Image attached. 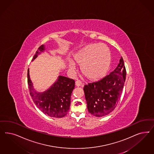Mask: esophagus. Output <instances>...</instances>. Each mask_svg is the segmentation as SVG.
<instances>
[{
  "label": "esophagus",
  "instance_id": "34e87169",
  "mask_svg": "<svg viewBox=\"0 0 154 154\" xmlns=\"http://www.w3.org/2000/svg\"><path fill=\"white\" fill-rule=\"evenodd\" d=\"M82 85H83L82 82L81 80H76V81L75 82V85H76L77 87H80V86Z\"/></svg>",
  "mask_w": 154,
  "mask_h": 154
}]
</instances>
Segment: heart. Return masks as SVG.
<instances>
[{"instance_id": "b5f03b06", "label": "heart", "mask_w": 154, "mask_h": 154, "mask_svg": "<svg viewBox=\"0 0 154 154\" xmlns=\"http://www.w3.org/2000/svg\"><path fill=\"white\" fill-rule=\"evenodd\" d=\"M111 56L108 48L103 44L91 45L81 50L69 61V69L73 71L75 65H81L83 75L88 79L103 78L109 68Z\"/></svg>"}]
</instances>
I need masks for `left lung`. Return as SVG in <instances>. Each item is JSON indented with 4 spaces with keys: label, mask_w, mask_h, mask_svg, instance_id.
<instances>
[{
    "label": "left lung",
    "mask_w": 154,
    "mask_h": 154,
    "mask_svg": "<svg viewBox=\"0 0 154 154\" xmlns=\"http://www.w3.org/2000/svg\"><path fill=\"white\" fill-rule=\"evenodd\" d=\"M126 72L124 62L121 57L119 64L110 74L98 82L85 85V97L91 114L103 117L115 109L122 94Z\"/></svg>",
    "instance_id": "left-lung-1"
}]
</instances>
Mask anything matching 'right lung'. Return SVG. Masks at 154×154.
<instances>
[{
    "instance_id": "obj_1",
    "label": "right lung",
    "mask_w": 154,
    "mask_h": 154,
    "mask_svg": "<svg viewBox=\"0 0 154 154\" xmlns=\"http://www.w3.org/2000/svg\"><path fill=\"white\" fill-rule=\"evenodd\" d=\"M45 50L41 45L38 48L33 60ZM28 85L30 95L35 104L44 113L50 117L62 118L65 117L69 109L71 96L74 89V80L60 76L58 80L51 88L44 92H37L33 87L28 69Z\"/></svg>"
}]
</instances>
